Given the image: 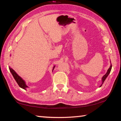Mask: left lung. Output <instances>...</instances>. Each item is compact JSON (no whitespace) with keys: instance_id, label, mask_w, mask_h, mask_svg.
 <instances>
[{"instance_id":"obj_1","label":"left lung","mask_w":121,"mask_h":121,"mask_svg":"<svg viewBox=\"0 0 121 121\" xmlns=\"http://www.w3.org/2000/svg\"><path fill=\"white\" fill-rule=\"evenodd\" d=\"M110 67L109 68V69H108V70H107V73H106V74H105V75H104V76H103V77H102V78H101V82H102V83H101V85L100 86V87H101V86L102 85V84L104 83V81H105V79H106V78H107V77H108V76L109 75V73H110V71H111V69H112V64H111V61H110Z\"/></svg>"}]
</instances>
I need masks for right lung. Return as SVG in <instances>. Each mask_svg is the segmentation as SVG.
I'll return each instance as SVG.
<instances>
[{"label":"right lung","instance_id":"1","mask_svg":"<svg viewBox=\"0 0 121 121\" xmlns=\"http://www.w3.org/2000/svg\"><path fill=\"white\" fill-rule=\"evenodd\" d=\"M55 66H56V65H54V66L53 67L52 71H53V70H54ZM9 70H10V71H11V73L12 74V75H13L14 78L15 79V80L16 81V82H17L18 85H19V86L20 87L22 88V89H24V90H26V88L29 87L28 86L26 85L25 81H24V79H22V78L20 77V76L18 75L17 73H16L15 71H14L12 68H11L10 67H9Z\"/></svg>","mask_w":121,"mask_h":121}]
</instances>
